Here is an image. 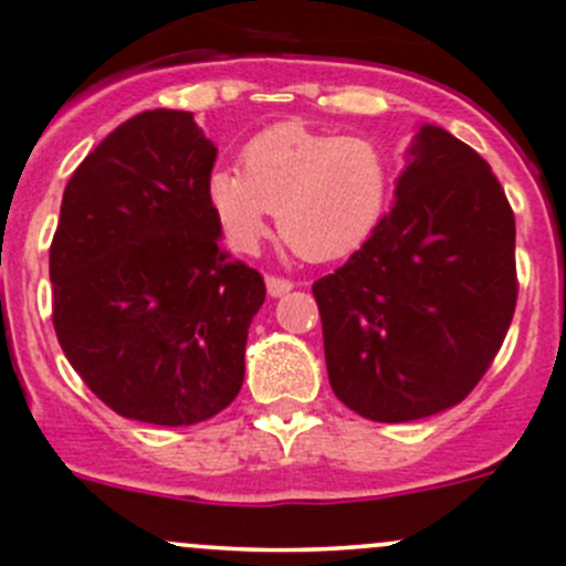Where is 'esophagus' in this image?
<instances>
[{
    "label": "esophagus",
    "mask_w": 566,
    "mask_h": 566,
    "mask_svg": "<svg viewBox=\"0 0 566 566\" xmlns=\"http://www.w3.org/2000/svg\"><path fill=\"white\" fill-rule=\"evenodd\" d=\"M265 287H268V295H271V298H279V295H284L293 290V282H290V279H282V276H265Z\"/></svg>",
    "instance_id": "obj_1"
}]
</instances>
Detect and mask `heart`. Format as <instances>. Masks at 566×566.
<instances>
[{
	"label": "heart",
	"mask_w": 566,
	"mask_h": 566,
	"mask_svg": "<svg viewBox=\"0 0 566 566\" xmlns=\"http://www.w3.org/2000/svg\"><path fill=\"white\" fill-rule=\"evenodd\" d=\"M394 169L373 136L279 123L243 145L241 175L216 169L208 202L235 251H254L276 213L282 241L312 262L339 260L373 238L391 202Z\"/></svg>",
	"instance_id": "heart-1"
}]
</instances>
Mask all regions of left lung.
Listing matches in <instances>:
<instances>
[{
    "label": "left lung",
    "instance_id": "left-lung-1",
    "mask_svg": "<svg viewBox=\"0 0 566 566\" xmlns=\"http://www.w3.org/2000/svg\"><path fill=\"white\" fill-rule=\"evenodd\" d=\"M378 230L312 284L336 397L373 421L462 402L517 304L515 213L465 142L421 125Z\"/></svg>",
    "mask_w": 566,
    "mask_h": 566
}]
</instances>
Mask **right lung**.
Here are the masks:
<instances>
[{"instance_id": "add662e5", "label": "right lung", "mask_w": 566, "mask_h": 566, "mask_svg": "<svg viewBox=\"0 0 566 566\" xmlns=\"http://www.w3.org/2000/svg\"><path fill=\"white\" fill-rule=\"evenodd\" d=\"M213 164L191 112L153 108L117 125L62 193L49 251L56 339L125 419L188 427L241 391L265 282L219 247Z\"/></svg>"}]
</instances>
